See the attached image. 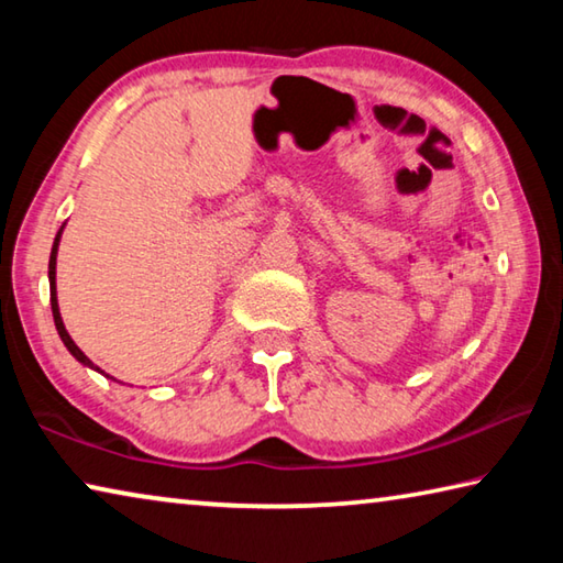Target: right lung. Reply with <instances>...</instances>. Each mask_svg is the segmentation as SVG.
<instances>
[{
	"label": "right lung",
	"instance_id": "add662e5",
	"mask_svg": "<svg viewBox=\"0 0 563 563\" xmlns=\"http://www.w3.org/2000/svg\"><path fill=\"white\" fill-rule=\"evenodd\" d=\"M62 233H64V225L59 228V233H56V238H54V245H52V255H49V292H52V316H54V325H56V332H59V338H62V342H64V347L71 352V355L81 362L84 367H89V369H97L99 375H103V377H109L107 373H103L101 367H97L93 365V362L84 355V352L79 350V345H76V342L71 340V335L69 332H66V328H64V320H62V312H59V300H56V253H59V243H62Z\"/></svg>",
	"mask_w": 563,
	"mask_h": 563
}]
</instances>
